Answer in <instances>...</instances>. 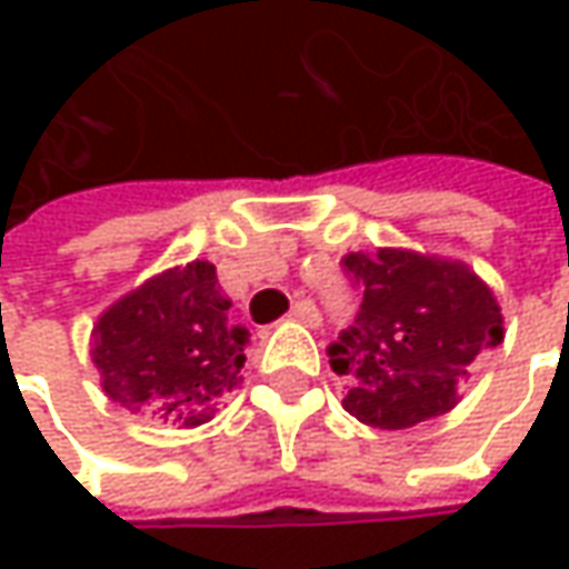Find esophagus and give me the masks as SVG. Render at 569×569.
I'll return each instance as SVG.
<instances>
[{
  "label": "esophagus",
  "instance_id": "1",
  "mask_svg": "<svg viewBox=\"0 0 569 569\" xmlns=\"http://www.w3.org/2000/svg\"><path fill=\"white\" fill-rule=\"evenodd\" d=\"M291 319L297 322H307V326H319V310L313 300H297L295 307H291Z\"/></svg>",
  "mask_w": 569,
  "mask_h": 569
}]
</instances>
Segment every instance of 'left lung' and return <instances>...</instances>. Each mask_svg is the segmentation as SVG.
<instances>
[{
    "label": "left lung",
    "mask_w": 569,
    "mask_h": 569,
    "mask_svg": "<svg viewBox=\"0 0 569 569\" xmlns=\"http://www.w3.org/2000/svg\"><path fill=\"white\" fill-rule=\"evenodd\" d=\"M358 317L329 345L345 377V411L380 430H405L459 402L471 363L503 341L491 288L462 262L411 250L348 252Z\"/></svg>",
    "instance_id": "8db88e82"
}]
</instances>
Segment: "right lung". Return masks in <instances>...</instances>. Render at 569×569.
Wrapping results in <instances>:
<instances>
[{
  "label": "right lung",
  "instance_id": "obj_1",
  "mask_svg": "<svg viewBox=\"0 0 569 569\" xmlns=\"http://www.w3.org/2000/svg\"><path fill=\"white\" fill-rule=\"evenodd\" d=\"M247 339L214 266L196 259L120 297L94 326L91 358L113 402L196 427L243 382Z\"/></svg>",
  "mask_w": 569,
  "mask_h": 569
}]
</instances>
